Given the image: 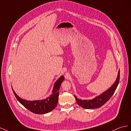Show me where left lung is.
Masks as SVG:
<instances>
[{"label":"left lung","mask_w":131,"mask_h":131,"mask_svg":"<svg viewBox=\"0 0 131 131\" xmlns=\"http://www.w3.org/2000/svg\"><path fill=\"white\" fill-rule=\"evenodd\" d=\"M119 81V70L118 72V75L114 83L111 85V87L103 92L99 95L96 96L95 98L89 100H82L78 99L74 95L77 104L82 107L87 109H92L95 108H98L103 105L108 100L111 98L114 94V93L116 89Z\"/></svg>","instance_id":"obj_1"}]
</instances>
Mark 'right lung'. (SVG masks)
I'll return each instance as SVG.
<instances>
[{
  "instance_id": "add662e5",
  "label": "right lung",
  "mask_w": 131,
  "mask_h": 131,
  "mask_svg": "<svg viewBox=\"0 0 131 131\" xmlns=\"http://www.w3.org/2000/svg\"><path fill=\"white\" fill-rule=\"evenodd\" d=\"M64 77L61 76L55 82L52 94L45 99L29 101L21 98L13 89V93L16 99L22 105L32 113L37 114H44L49 113L57 106L59 99V90Z\"/></svg>"
}]
</instances>
